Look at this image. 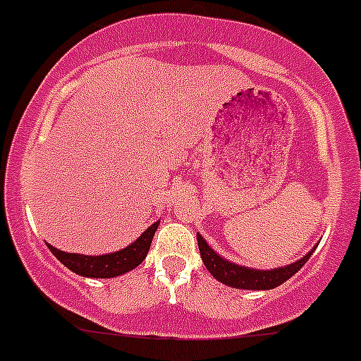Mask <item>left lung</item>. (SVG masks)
I'll return each instance as SVG.
<instances>
[{
    "instance_id": "8db88e82",
    "label": "left lung",
    "mask_w": 361,
    "mask_h": 361,
    "mask_svg": "<svg viewBox=\"0 0 361 361\" xmlns=\"http://www.w3.org/2000/svg\"><path fill=\"white\" fill-rule=\"evenodd\" d=\"M198 240V249H200V256H202L204 264L206 269L213 274L214 279H218L220 283L227 284V286H233V288H243V290H270L276 288L279 284H283L284 281L290 279L297 270H300L306 264V261L312 257L313 250H310L302 259L295 261V263L284 267V269H276V270H254V269H245V267H240V264L229 263L227 259L218 256L213 249L206 243L200 234H197Z\"/></svg>"
}]
</instances>
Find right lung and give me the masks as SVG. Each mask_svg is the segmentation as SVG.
Wrapping results in <instances>:
<instances>
[{"label": "right lung", "mask_w": 361, "mask_h": 361, "mask_svg": "<svg viewBox=\"0 0 361 361\" xmlns=\"http://www.w3.org/2000/svg\"><path fill=\"white\" fill-rule=\"evenodd\" d=\"M157 226L159 221H155L154 226L148 227L132 245L125 247L123 250H118V252L105 254V256L68 254L55 249V247L51 245H48V249L51 250L53 256L57 257L62 264H66L69 270H73V272L78 274V276L102 277V279H107V277L121 276V274L128 272V270L135 269L140 263H143V259L148 254V249H150L152 245V240H154L155 231H157Z\"/></svg>", "instance_id": "obj_1"}]
</instances>
